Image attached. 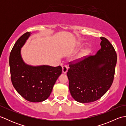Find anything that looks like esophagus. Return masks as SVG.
<instances>
[{
    "label": "esophagus",
    "instance_id": "34e87169",
    "mask_svg": "<svg viewBox=\"0 0 126 126\" xmlns=\"http://www.w3.org/2000/svg\"><path fill=\"white\" fill-rule=\"evenodd\" d=\"M68 71V66L66 65H64L62 66V72L63 73L65 74Z\"/></svg>",
    "mask_w": 126,
    "mask_h": 126
}]
</instances>
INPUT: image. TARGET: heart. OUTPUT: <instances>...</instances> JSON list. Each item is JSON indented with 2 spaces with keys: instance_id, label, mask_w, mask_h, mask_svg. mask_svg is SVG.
Wrapping results in <instances>:
<instances>
[{
  "instance_id": "obj_1",
  "label": "heart",
  "mask_w": 126,
  "mask_h": 126,
  "mask_svg": "<svg viewBox=\"0 0 126 126\" xmlns=\"http://www.w3.org/2000/svg\"><path fill=\"white\" fill-rule=\"evenodd\" d=\"M87 52V51H85V52H84V53H82V54H81L80 55H79V58H81L82 57H83V56L85 54V53H86Z\"/></svg>"
}]
</instances>
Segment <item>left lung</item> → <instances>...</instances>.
Returning a JSON list of instances; mask_svg holds the SVG:
<instances>
[{"instance_id": "8db88e82", "label": "left lung", "mask_w": 126, "mask_h": 126, "mask_svg": "<svg viewBox=\"0 0 126 126\" xmlns=\"http://www.w3.org/2000/svg\"><path fill=\"white\" fill-rule=\"evenodd\" d=\"M101 48L95 55L86 56L69 62V88L75 100L81 103L100 99L113 83L117 55L105 37H100Z\"/></svg>"}]
</instances>
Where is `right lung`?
I'll list each match as a JSON object with an SVG mask.
<instances>
[{
	"instance_id": "1",
	"label": "right lung",
	"mask_w": 126,
	"mask_h": 126,
	"mask_svg": "<svg viewBox=\"0 0 126 126\" xmlns=\"http://www.w3.org/2000/svg\"><path fill=\"white\" fill-rule=\"evenodd\" d=\"M30 32L23 34L16 42L9 58L11 79L16 91L26 100L32 102L43 101L49 97L62 68L49 65L32 66L26 64L20 55V48Z\"/></svg>"
}]
</instances>
